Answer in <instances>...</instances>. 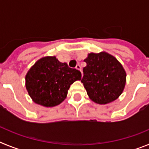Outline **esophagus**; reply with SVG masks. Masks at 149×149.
<instances>
[{
  "label": "esophagus",
  "mask_w": 149,
  "mask_h": 149,
  "mask_svg": "<svg viewBox=\"0 0 149 149\" xmlns=\"http://www.w3.org/2000/svg\"><path fill=\"white\" fill-rule=\"evenodd\" d=\"M75 68H76V69H77V70H78V71H80V72H81V65H77V66L75 67Z\"/></svg>",
  "instance_id": "1"
}]
</instances>
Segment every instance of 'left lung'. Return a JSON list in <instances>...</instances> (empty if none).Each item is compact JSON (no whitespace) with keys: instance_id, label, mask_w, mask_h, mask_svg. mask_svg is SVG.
<instances>
[{"instance_id":"1","label":"left lung","mask_w":149,"mask_h":149,"mask_svg":"<svg viewBox=\"0 0 149 149\" xmlns=\"http://www.w3.org/2000/svg\"><path fill=\"white\" fill-rule=\"evenodd\" d=\"M84 62V84L89 98L98 104H107L119 98L126 84V72L115 56L105 51L90 53Z\"/></svg>"}]
</instances>
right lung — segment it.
Returning <instances> with one entry per match:
<instances>
[{
  "instance_id": "obj_1",
  "label": "right lung",
  "mask_w": 149,
  "mask_h": 149,
  "mask_svg": "<svg viewBox=\"0 0 149 149\" xmlns=\"http://www.w3.org/2000/svg\"><path fill=\"white\" fill-rule=\"evenodd\" d=\"M81 73L61 63L55 56H44L34 63L26 74L25 86L34 103L45 107L61 104L70 86L81 81Z\"/></svg>"
}]
</instances>
